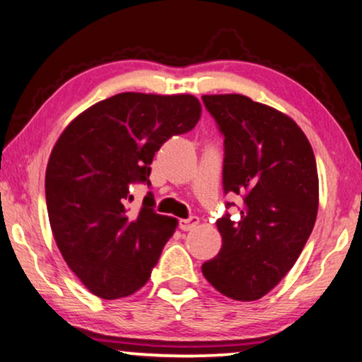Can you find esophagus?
Segmentation results:
<instances>
[{
  "label": "esophagus",
  "mask_w": 362,
  "mask_h": 362,
  "mask_svg": "<svg viewBox=\"0 0 362 362\" xmlns=\"http://www.w3.org/2000/svg\"><path fill=\"white\" fill-rule=\"evenodd\" d=\"M199 223V217H189V218H182L180 220V228L182 232H189V230L196 228Z\"/></svg>",
  "instance_id": "1"
}]
</instances>
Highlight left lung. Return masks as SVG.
Segmentation results:
<instances>
[{
  "instance_id": "8db88e82",
  "label": "left lung",
  "mask_w": 362,
  "mask_h": 362,
  "mask_svg": "<svg viewBox=\"0 0 362 362\" xmlns=\"http://www.w3.org/2000/svg\"><path fill=\"white\" fill-rule=\"evenodd\" d=\"M202 101L225 137L223 191L243 197L238 222L228 214L217 220L222 248L202 274L233 300H258L296 264L315 225V155L302 129L274 107L243 94Z\"/></svg>"
}]
</instances>
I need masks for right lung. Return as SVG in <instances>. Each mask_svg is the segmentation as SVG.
I'll return each mask as SVG.
<instances>
[{
    "label": "right lung",
    "mask_w": 362,
    "mask_h": 362,
    "mask_svg": "<svg viewBox=\"0 0 362 362\" xmlns=\"http://www.w3.org/2000/svg\"><path fill=\"white\" fill-rule=\"evenodd\" d=\"M192 94L120 93L88 107L62 132L45 171L52 233L68 268L91 294L112 300L148 281L177 220L137 212L130 185L150 186L155 151L201 119Z\"/></svg>",
    "instance_id": "obj_1"
}]
</instances>
